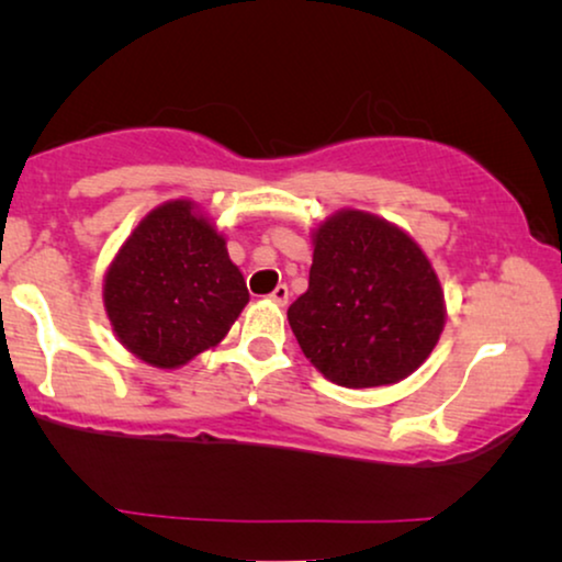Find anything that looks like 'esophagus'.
<instances>
[{"label":"esophagus","mask_w":562,"mask_h":562,"mask_svg":"<svg viewBox=\"0 0 562 562\" xmlns=\"http://www.w3.org/2000/svg\"><path fill=\"white\" fill-rule=\"evenodd\" d=\"M271 302H276L279 306H283V304L289 302V286H286V283H281V286H276V289H273Z\"/></svg>","instance_id":"esophagus-1"}]
</instances>
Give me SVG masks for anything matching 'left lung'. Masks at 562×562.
<instances>
[{"label": "left lung", "instance_id": "1", "mask_svg": "<svg viewBox=\"0 0 562 562\" xmlns=\"http://www.w3.org/2000/svg\"><path fill=\"white\" fill-rule=\"evenodd\" d=\"M289 325L337 386H383L417 371L440 340L442 289L409 235L345 210L314 233L310 289L289 306Z\"/></svg>", "mask_w": 562, "mask_h": 562}]
</instances>
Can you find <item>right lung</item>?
<instances>
[{"label":"right lung","mask_w":562,"mask_h":562,"mask_svg":"<svg viewBox=\"0 0 562 562\" xmlns=\"http://www.w3.org/2000/svg\"><path fill=\"white\" fill-rule=\"evenodd\" d=\"M248 299L225 237L183 199L135 227L104 279L120 342L156 368H179L214 348Z\"/></svg>","instance_id":"right-lung-1"}]
</instances>
